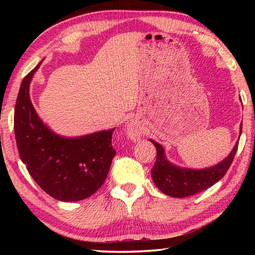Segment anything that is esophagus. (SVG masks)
I'll return each mask as SVG.
<instances>
[{"mask_svg":"<svg viewBox=\"0 0 255 255\" xmlns=\"http://www.w3.org/2000/svg\"><path fill=\"white\" fill-rule=\"evenodd\" d=\"M127 136L129 139L131 140H138L141 137L140 128L138 127V125L135 123L129 124L127 126Z\"/></svg>","mask_w":255,"mask_h":255,"instance_id":"esophagus-1","label":"esophagus"}]
</instances>
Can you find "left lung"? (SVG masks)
Wrapping results in <instances>:
<instances>
[{
	"label": "left lung",
	"mask_w": 255,
	"mask_h": 255,
	"mask_svg": "<svg viewBox=\"0 0 255 255\" xmlns=\"http://www.w3.org/2000/svg\"><path fill=\"white\" fill-rule=\"evenodd\" d=\"M240 129L241 136L242 124ZM149 140L156 147L157 153L156 161L152 169L154 183L163 193L173 198H184L196 195L218 182L230 169L239 147V143H236L231 154L214 166L201 170H192L173 165L166 159L163 146L152 139Z\"/></svg>",
	"instance_id": "left-lung-1"
}]
</instances>
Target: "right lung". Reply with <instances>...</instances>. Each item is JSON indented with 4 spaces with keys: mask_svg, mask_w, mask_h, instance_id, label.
<instances>
[{
    "mask_svg": "<svg viewBox=\"0 0 255 255\" xmlns=\"http://www.w3.org/2000/svg\"><path fill=\"white\" fill-rule=\"evenodd\" d=\"M39 63L21 83L14 109V133L19 155L37 184L60 201H79L105 183L116 149L114 129L81 137L59 136L38 117L29 88Z\"/></svg>",
    "mask_w": 255,
    "mask_h": 255,
    "instance_id": "right-lung-1",
    "label": "right lung"
}]
</instances>
